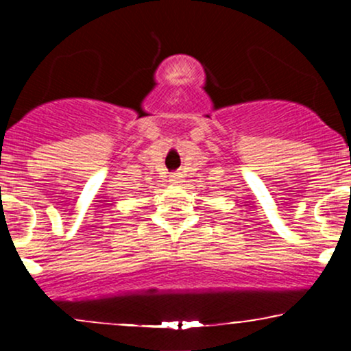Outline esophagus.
I'll return each mask as SVG.
<instances>
[{
  "mask_svg": "<svg viewBox=\"0 0 351 351\" xmlns=\"http://www.w3.org/2000/svg\"><path fill=\"white\" fill-rule=\"evenodd\" d=\"M171 180L174 182V184H179V182L182 180V174H180V172H174V174L171 176Z\"/></svg>",
  "mask_w": 351,
  "mask_h": 351,
  "instance_id": "34e87169",
  "label": "esophagus"
}]
</instances>
